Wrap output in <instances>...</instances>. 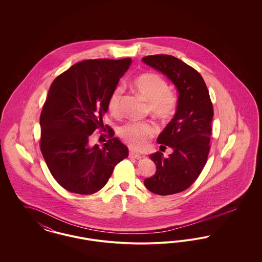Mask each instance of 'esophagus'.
I'll list each match as a JSON object with an SVG mask.
<instances>
[{
    "mask_svg": "<svg viewBox=\"0 0 262 262\" xmlns=\"http://www.w3.org/2000/svg\"><path fill=\"white\" fill-rule=\"evenodd\" d=\"M129 157L133 158V159H137V160H139V159L142 158V156L140 154H138L137 152H134V151L129 152Z\"/></svg>",
    "mask_w": 262,
    "mask_h": 262,
    "instance_id": "obj_1",
    "label": "esophagus"
}]
</instances>
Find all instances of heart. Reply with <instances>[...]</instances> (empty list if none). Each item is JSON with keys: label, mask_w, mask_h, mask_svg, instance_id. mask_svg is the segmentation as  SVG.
Masks as SVG:
<instances>
[{"label": "heart", "mask_w": 262, "mask_h": 262, "mask_svg": "<svg viewBox=\"0 0 262 262\" xmlns=\"http://www.w3.org/2000/svg\"><path fill=\"white\" fill-rule=\"evenodd\" d=\"M130 89L148 101L150 112L160 119H169L177 109L178 98L173 90L168 88L167 81L161 75L154 73H145L137 76L130 83ZM122 88H116L107 103L109 112L113 116L121 114ZM157 133L155 125L151 122H128L123 125L119 135L132 148L144 149L150 138Z\"/></svg>", "instance_id": "heart-1"}]
</instances>
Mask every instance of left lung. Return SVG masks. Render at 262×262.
Wrapping results in <instances>:
<instances>
[{
    "label": "left lung",
    "mask_w": 262,
    "mask_h": 262,
    "mask_svg": "<svg viewBox=\"0 0 262 262\" xmlns=\"http://www.w3.org/2000/svg\"><path fill=\"white\" fill-rule=\"evenodd\" d=\"M142 62L166 75L179 93L174 118L157 138L160 149L171 147L173 153L150 155L156 173L144 181L153 193L169 195L190 187L204 168L211 136L213 106L206 84L198 71L169 55L142 58Z\"/></svg>",
    "instance_id": "obj_1"
}]
</instances>
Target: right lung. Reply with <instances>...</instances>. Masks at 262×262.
I'll return each instance as SVG.
<instances>
[{"instance_id": "right-lung-1", "label": "right lung", "mask_w": 262, "mask_h": 262, "mask_svg": "<svg viewBox=\"0 0 262 262\" xmlns=\"http://www.w3.org/2000/svg\"><path fill=\"white\" fill-rule=\"evenodd\" d=\"M130 63L132 59L82 61L51 84L40 116V149L54 179L71 192H97L128 156L109 125L110 139L102 148L91 146L89 137L104 127L108 99Z\"/></svg>"}]
</instances>
